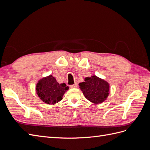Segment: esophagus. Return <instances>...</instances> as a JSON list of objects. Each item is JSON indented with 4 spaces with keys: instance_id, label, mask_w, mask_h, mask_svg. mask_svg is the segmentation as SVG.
I'll return each instance as SVG.
<instances>
[{
    "instance_id": "34e87169",
    "label": "esophagus",
    "mask_w": 150,
    "mask_h": 150,
    "mask_svg": "<svg viewBox=\"0 0 150 150\" xmlns=\"http://www.w3.org/2000/svg\"><path fill=\"white\" fill-rule=\"evenodd\" d=\"M70 87L71 88H77L78 87V83H75V84H72V85H71V86Z\"/></svg>"
}]
</instances>
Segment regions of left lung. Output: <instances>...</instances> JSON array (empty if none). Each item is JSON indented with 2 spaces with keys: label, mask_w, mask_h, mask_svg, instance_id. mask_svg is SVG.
<instances>
[{
  "label": "left lung",
  "mask_w": 150,
  "mask_h": 150,
  "mask_svg": "<svg viewBox=\"0 0 150 150\" xmlns=\"http://www.w3.org/2000/svg\"><path fill=\"white\" fill-rule=\"evenodd\" d=\"M85 82L79 84L86 99L93 103L99 104L106 100L109 95L110 85L104 80L93 76L86 78Z\"/></svg>",
  "instance_id": "8db88e82"
}]
</instances>
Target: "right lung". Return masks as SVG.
Here are the masks:
<instances>
[{"instance_id":"obj_1","label":"right lung","mask_w":150,"mask_h":150,"mask_svg":"<svg viewBox=\"0 0 150 150\" xmlns=\"http://www.w3.org/2000/svg\"><path fill=\"white\" fill-rule=\"evenodd\" d=\"M36 93L41 100L48 104H54L62 99L69 89L65 83L59 84L52 75L40 79L36 85Z\"/></svg>"}]
</instances>
